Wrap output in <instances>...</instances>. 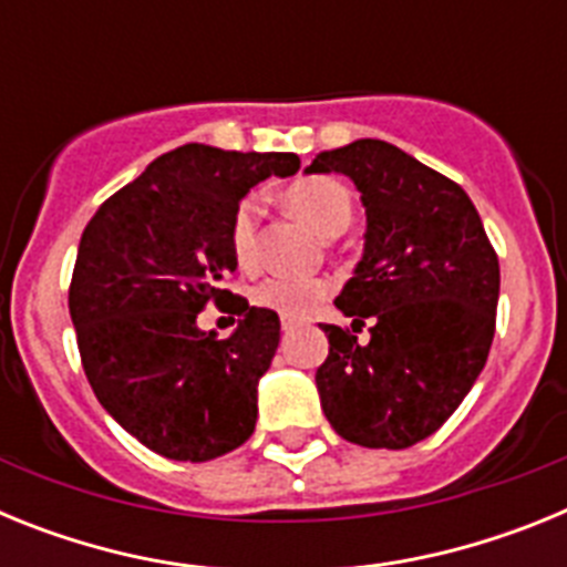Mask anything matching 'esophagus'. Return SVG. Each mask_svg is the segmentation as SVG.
I'll return each instance as SVG.
<instances>
[{"instance_id": "esophagus-1", "label": "esophagus", "mask_w": 567, "mask_h": 567, "mask_svg": "<svg viewBox=\"0 0 567 567\" xmlns=\"http://www.w3.org/2000/svg\"><path fill=\"white\" fill-rule=\"evenodd\" d=\"M280 327H284V332H292V329L298 327V320H292V318H284V320H280Z\"/></svg>"}]
</instances>
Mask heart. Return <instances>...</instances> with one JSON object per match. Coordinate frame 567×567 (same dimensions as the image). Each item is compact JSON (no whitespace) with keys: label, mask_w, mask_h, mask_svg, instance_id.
<instances>
[{"label":"heart","mask_w":567,"mask_h":567,"mask_svg":"<svg viewBox=\"0 0 567 567\" xmlns=\"http://www.w3.org/2000/svg\"><path fill=\"white\" fill-rule=\"evenodd\" d=\"M284 204L300 221H307L323 238H334L352 221V193L329 175L300 178L284 193ZM255 238H258V207L252 198L235 207L229 221V252L240 269L255 264ZM332 287L323 278H267L252 289L258 307L272 309L280 318H307L329 298Z\"/></svg>","instance_id":"b5f03b06"}]
</instances>
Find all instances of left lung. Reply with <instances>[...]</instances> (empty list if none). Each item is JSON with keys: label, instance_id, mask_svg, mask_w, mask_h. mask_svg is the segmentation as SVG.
Segmentation results:
<instances>
[{"label": "left lung", "instance_id": "8db88e82", "mask_svg": "<svg viewBox=\"0 0 567 567\" xmlns=\"http://www.w3.org/2000/svg\"><path fill=\"white\" fill-rule=\"evenodd\" d=\"M307 173L349 175L365 207L363 258L334 300L352 329L320 323V405L349 443L409 449L452 417L488 360L497 252L465 189L394 144L360 138Z\"/></svg>", "mask_w": 567, "mask_h": 567}]
</instances>
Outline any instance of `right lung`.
<instances>
[{
	"label": "right lung",
	"instance_id": "obj_1",
	"mask_svg": "<svg viewBox=\"0 0 567 567\" xmlns=\"http://www.w3.org/2000/svg\"><path fill=\"white\" fill-rule=\"evenodd\" d=\"M298 167L295 153L184 144L110 195L84 227L68 295L84 374L110 417L150 452L207 463L252 437L280 320L224 289L238 267L229 221L255 184ZM209 299H229L241 318L229 339L194 323Z\"/></svg>",
	"mask_w": 567,
	"mask_h": 567
}]
</instances>
